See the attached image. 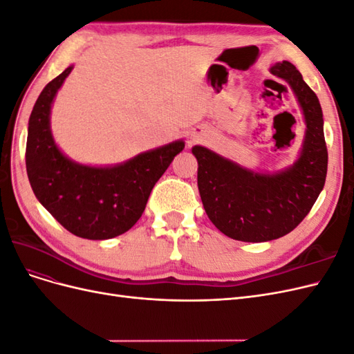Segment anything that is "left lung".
Here are the masks:
<instances>
[{
    "mask_svg": "<svg viewBox=\"0 0 354 354\" xmlns=\"http://www.w3.org/2000/svg\"><path fill=\"white\" fill-rule=\"evenodd\" d=\"M270 72L294 90L306 120V138L297 162L277 174H260L195 146L198 187L207 216L221 233L242 242H266L292 232L325 186L328 149L322 108L315 91L289 62Z\"/></svg>",
    "mask_w": 354,
    "mask_h": 354,
    "instance_id": "obj_1",
    "label": "left lung"
}]
</instances>
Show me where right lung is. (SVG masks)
<instances>
[{"mask_svg": "<svg viewBox=\"0 0 354 354\" xmlns=\"http://www.w3.org/2000/svg\"><path fill=\"white\" fill-rule=\"evenodd\" d=\"M72 66L50 81L32 109L26 142V173L37 199L63 227L84 239H111L142 217L149 195L171 160L185 149L178 140L115 167L72 162L50 131V109Z\"/></svg>", "mask_w": 354, "mask_h": 354, "instance_id": "1", "label": "right lung"}]
</instances>
